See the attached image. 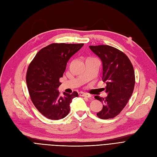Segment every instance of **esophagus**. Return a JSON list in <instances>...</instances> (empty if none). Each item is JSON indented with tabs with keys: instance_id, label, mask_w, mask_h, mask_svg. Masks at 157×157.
Here are the masks:
<instances>
[{
	"instance_id": "1",
	"label": "esophagus",
	"mask_w": 157,
	"mask_h": 157,
	"mask_svg": "<svg viewBox=\"0 0 157 157\" xmlns=\"http://www.w3.org/2000/svg\"><path fill=\"white\" fill-rule=\"evenodd\" d=\"M79 95L80 96H83V97H86V98H90L91 95L87 93H85V92H79Z\"/></svg>"
}]
</instances>
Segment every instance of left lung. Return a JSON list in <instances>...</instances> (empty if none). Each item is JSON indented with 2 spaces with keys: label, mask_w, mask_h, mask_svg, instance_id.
Returning <instances> with one entry per match:
<instances>
[{
  "label": "left lung",
  "mask_w": 157,
  "mask_h": 157,
  "mask_svg": "<svg viewBox=\"0 0 157 157\" xmlns=\"http://www.w3.org/2000/svg\"><path fill=\"white\" fill-rule=\"evenodd\" d=\"M103 63V78L106 82L107 96L94 98L103 103L98 117L106 120L118 115L127 105L134 90L135 71L132 63L123 52L109 45L89 46Z\"/></svg>",
  "instance_id": "obj_1"
}]
</instances>
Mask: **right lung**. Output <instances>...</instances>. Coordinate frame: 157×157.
Listing matches in <instances>:
<instances>
[{"label": "right lung", "instance_id": "1", "mask_svg": "<svg viewBox=\"0 0 157 157\" xmlns=\"http://www.w3.org/2000/svg\"><path fill=\"white\" fill-rule=\"evenodd\" d=\"M84 45L52 43L40 49L29 65L26 82L31 100L44 117L57 120L69 113L70 104L77 92L60 96L57 88L68 61Z\"/></svg>", "mask_w": 157, "mask_h": 157}]
</instances>
